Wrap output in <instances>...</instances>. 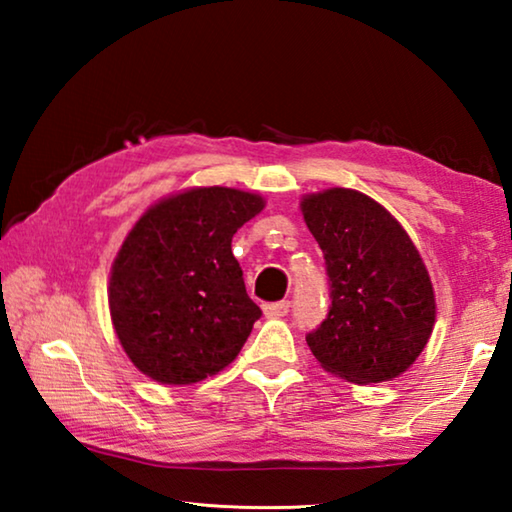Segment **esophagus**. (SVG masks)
<instances>
[{
  "instance_id": "obj_1",
  "label": "esophagus",
  "mask_w": 512,
  "mask_h": 512,
  "mask_svg": "<svg viewBox=\"0 0 512 512\" xmlns=\"http://www.w3.org/2000/svg\"><path fill=\"white\" fill-rule=\"evenodd\" d=\"M289 307H291L289 300L266 302V305H264V314H266V316H273V318H280V316H287V314H289Z\"/></svg>"
}]
</instances>
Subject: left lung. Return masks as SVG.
Segmentation results:
<instances>
[{"instance_id": "1", "label": "left lung", "mask_w": 512, "mask_h": 512, "mask_svg": "<svg viewBox=\"0 0 512 512\" xmlns=\"http://www.w3.org/2000/svg\"><path fill=\"white\" fill-rule=\"evenodd\" d=\"M325 257L329 309L307 334L320 366L354 384L400 375L424 350L436 302L413 241L384 207L334 187L302 201Z\"/></svg>"}]
</instances>
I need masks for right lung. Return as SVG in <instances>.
Listing matches in <instances>:
<instances>
[{"instance_id":"obj_1","label":"right lung","mask_w":512,"mask_h":512,"mask_svg":"<svg viewBox=\"0 0 512 512\" xmlns=\"http://www.w3.org/2000/svg\"><path fill=\"white\" fill-rule=\"evenodd\" d=\"M255 194L201 187L151 207L110 275L121 345L160 384H194L235 361L262 316L246 293L232 237L262 212Z\"/></svg>"}]
</instances>
